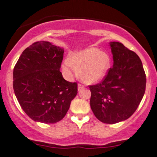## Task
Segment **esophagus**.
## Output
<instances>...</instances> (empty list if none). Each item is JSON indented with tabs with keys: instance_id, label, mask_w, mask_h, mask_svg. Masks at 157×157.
Instances as JSON below:
<instances>
[{
	"instance_id": "1",
	"label": "esophagus",
	"mask_w": 157,
	"mask_h": 157,
	"mask_svg": "<svg viewBox=\"0 0 157 157\" xmlns=\"http://www.w3.org/2000/svg\"><path fill=\"white\" fill-rule=\"evenodd\" d=\"M83 87H84V86H83V85H82V84H80V83H79V84H78V90H82V89H83Z\"/></svg>"
}]
</instances>
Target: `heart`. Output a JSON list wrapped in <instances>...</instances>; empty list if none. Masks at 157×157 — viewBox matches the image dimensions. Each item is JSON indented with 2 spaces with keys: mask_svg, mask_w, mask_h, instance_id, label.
Listing matches in <instances>:
<instances>
[{
  "mask_svg": "<svg viewBox=\"0 0 157 157\" xmlns=\"http://www.w3.org/2000/svg\"><path fill=\"white\" fill-rule=\"evenodd\" d=\"M110 57L97 48H90L76 53L64 61L63 70L67 76L77 73L86 83H93L104 77L110 67Z\"/></svg>",
  "mask_w": 157,
  "mask_h": 157,
  "instance_id": "obj_1",
  "label": "heart"
}]
</instances>
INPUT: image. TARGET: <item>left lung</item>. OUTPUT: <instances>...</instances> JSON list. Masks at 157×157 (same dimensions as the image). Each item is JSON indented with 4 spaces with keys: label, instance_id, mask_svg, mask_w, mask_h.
Instances as JSON below:
<instances>
[{
    "label": "left lung",
    "instance_id": "obj_1",
    "mask_svg": "<svg viewBox=\"0 0 157 157\" xmlns=\"http://www.w3.org/2000/svg\"><path fill=\"white\" fill-rule=\"evenodd\" d=\"M113 65L101 83L90 86V107L105 124H115L131 116L142 100L146 74L138 55L118 42L109 43Z\"/></svg>",
    "mask_w": 157,
    "mask_h": 157
}]
</instances>
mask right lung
I'll return each mask as SVG.
<instances>
[{
  "mask_svg": "<svg viewBox=\"0 0 157 157\" xmlns=\"http://www.w3.org/2000/svg\"><path fill=\"white\" fill-rule=\"evenodd\" d=\"M64 49L49 42H36L25 49L13 73L14 93L33 121H61L77 94V83L65 80L60 71Z\"/></svg>",
  "mask_w": 157,
  "mask_h": 157,
  "instance_id": "right-lung-1",
  "label": "right lung"
}]
</instances>
